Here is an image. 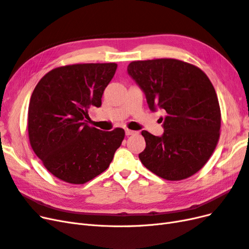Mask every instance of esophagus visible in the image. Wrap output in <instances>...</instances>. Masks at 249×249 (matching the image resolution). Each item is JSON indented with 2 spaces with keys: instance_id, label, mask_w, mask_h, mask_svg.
<instances>
[{
  "instance_id": "obj_1",
  "label": "esophagus",
  "mask_w": 249,
  "mask_h": 249,
  "mask_svg": "<svg viewBox=\"0 0 249 249\" xmlns=\"http://www.w3.org/2000/svg\"><path fill=\"white\" fill-rule=\"evenodd\" d=\"M135 134H137V132L136 131H133V130H125V135L126 136H131V135H135Z\"/></svg>"
}]
</instances>
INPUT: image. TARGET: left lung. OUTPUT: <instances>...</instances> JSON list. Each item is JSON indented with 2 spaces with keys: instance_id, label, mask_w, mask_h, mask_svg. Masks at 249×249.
Here are the masks:
<instances>
[{
  "instance_id": "left-lung-1",
  "label": "left lung",
  "mask_w": 249,
  "mask_h": 249,
  "mask_svg": "<svg viewBox=\"0 0 249 249\" xmlns=\"http://www.w3.org/2000/svg\"><path fill=\"white\" fill-rule=\"evenodd\" d=\"M127 72L145 93L150 110L166 111L162 137L141 132L146 143L141 163L167 180L195 175L220 137V106L210 79L199 67L172 58L133 61Z\"/></svg>"
}]
</instances>
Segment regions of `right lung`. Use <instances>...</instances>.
I'll return each instance as SVG.
<instances>
[{
  "label": "right lung",
  "mask_w": 249,
  "mask_h": 249,
  "mask_svg": "<svg viewBox=\"0 0 249 249\" xmlns=\"http://www.w3.org/2000/svg\"><path fill=\"white\" fill-rule=\"evenodd\" d=\"M116 63L60 66L41 78L28 110L29 141L53 176L70 184H85L106 170L124 130L105 132L86 124L89 109L102 105L104 90Z\"/></svg>",
  "instance_id": "1"
}]
</instances>
